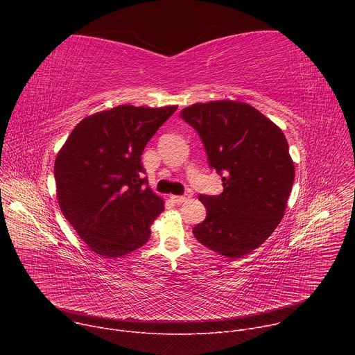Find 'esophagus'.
Segmentation results:
<instances>
[{
	"label": "esophagus",
	"instance_id": "esophagus-1",
	"mask_svg": "<svg viewBox=\"0 0 355 355\" xmlns=\"http://www.w3.org/2000/svg\"><path fill=\"white\" fill-rule=\"evenodd\" d=\"M170 198L174 204H182V202H187L191 196L189 195H171Z\"/></svg>",
	"mask_w": 355,
	"mask_h": 355
}]
</instances>
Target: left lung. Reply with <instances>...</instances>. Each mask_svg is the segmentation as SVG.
<instances>
[{
    "mask_svg": "<svg viewBox=\"0 0 355 355\" xmlns=\"http://www.w3.org/2000/svg\"><path fill=\"white\" fill-rule=\"evenodd\" d=\"M205 146L209 166L223 175V192L199 195L207 219L196 240L236 260L260 247L282 220L295 166L282 130L239 101L193 104L181 112Z\"/></svg>",
    "mask_w": 355,
    "mask_h": 355,
    "instance_id": "left-lung-1",
    "label": "left lung"
}]
</instances>
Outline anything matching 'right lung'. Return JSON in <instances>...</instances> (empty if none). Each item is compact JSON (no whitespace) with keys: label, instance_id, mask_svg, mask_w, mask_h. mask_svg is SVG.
Returning <instances> with one entry per match:
<instances>
[{"label":"right lung","instance_id":"1","mask_svg":"<svg viewBox=\"0 0 355 355\" xmlns=\"http://www.w3.org/2000/svg\"><path fill=\"white\" fill-rule=\"evenodd\" d=\"M178 107L119 105L84 118L55 162L59 207L80 239L104 259L123 257L150 239L164 211L144 178L147 141Z\"/></svg>","mask_w":355,"mask_h":355}]
</instances>
